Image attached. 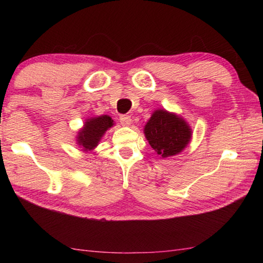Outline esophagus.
<instances>
[{"label": "esophagus", "mask_w": 263, "mask_h": 263, "mask_svg": "<svg viewBox=\"0 0 263 263\" xmlns=\"http://www.w3.org/2000/svg\"><path fill=\"white\" fill-rule=\"evenodd\" d=\"M119 121H121V124L123 126H128V125H131L132 118L127 115H123V116H121V117H119Z\"/></svg>", "instance_id": "obj_1"}]
</instances>
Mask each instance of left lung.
<instances>
[{"label":"left lung","instance_id":"obj_1","mask_svg":"<svg viewBox=\"0 0 263 263\" xmlns=\"http://www.w3.org/2000/svg\"><path fill=\"white\" fill-rule=\"evenodd\" d=\"M144 135L160 158L166 159L180 154L188 146L193 131L180 115L158 109L146 123Z\"/></svg>","mask_w":263,"mask_h":263}]
</instances>
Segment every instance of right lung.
<instances>
[{
    "mask_svg": "<svg viewBox=\"0 0 263 263\" xmlns=\"http://www.w3.org/2000/svg\"><path fill=\"white\" fill-rule=\"evenodd\" d=\"M115 125L114 119L108 115L94 116L86 119L83 126L80 128L77 135V144L83 152H91L99 146L102 137L109 130L110 127Z\"/></svg>",
    "mask_w": 263,
    "mask_h": 263,
    "instance_id": "obj_1",
    "label": "right lung"
}]
</instances>
